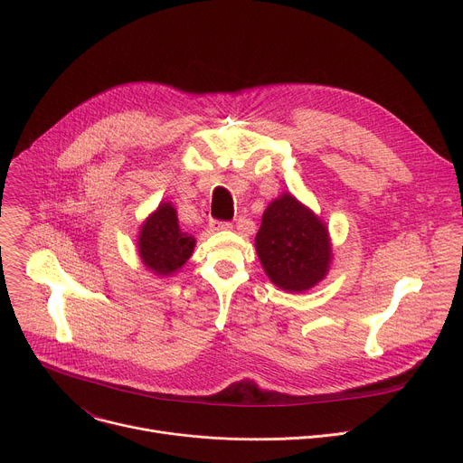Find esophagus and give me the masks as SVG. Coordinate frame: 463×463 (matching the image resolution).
Listing matches in <instances>:
<instances>
[{
	"instance_id": "obj_1",
	"label": "esophagus",
	"mask_w": 463,
	"mask_h": 463,
	"mask_svg": "<svg viewBox=\"0 0 463 463\" xmlns=\"http://www.w3.org/2000/svg\"><path fill=\"white\" fill-rule=\"evenodd\" d=\"M209 227H211V231H231L232 229V223H229V222H220V220H211V223H209Z\"/></svg>"
}]
</instances>
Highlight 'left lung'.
<instances>
[{"label":"left lung","instance_id":"left-lung-1","mask_svg":"<svg viewBox=\"0 0 463 463\" xmlns=\"http://www.w3.org/2000/svg\"><path fill=\"white\" fill-rule=\"evenodd\" d=\"M254 245L269 280L289 293L317 286L332 263L327 227L288 192L263 213Z\"/></svg>","mask_w":463,"mask_h":463}]
</instances>
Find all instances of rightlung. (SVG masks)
Returning a JSON list of instances; mask_svg holds the SVG:
<instances>
[{
	"mask_svg": "<svg viewBox=\"0 0 463 463\" xmlns=\"http://www.w3.org/2000/svg\"><path fill=\"white\" fill-rule=\"evenodd\" d=\"M194 247L195 238L181 232L177 213L168 202H163L157 211L145 220L137 238L143 263L157 277H170L179 271L192 256Z\"/></svg>",
	"mask_w": 463,
	"mask_h": 463,
	"instance_id": "obj_1",
	"label": "right lung"
}]
</instances>
